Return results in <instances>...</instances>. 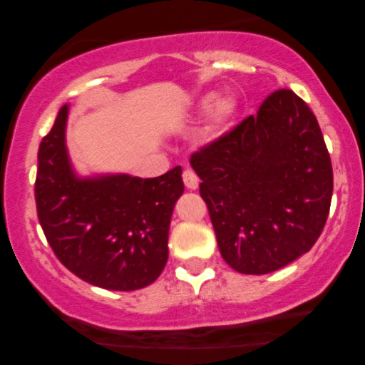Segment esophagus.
I'll return each instance as SVG.
<instances>
[{
  "mask_svg": "<svg viewBox=\"0 0 365 365\" xmlns=\"http://www.w3.org/2000/svg\"><path fill=\"white\" fill-rule=\"evenodd\" d=\"M183 183H185L187 188H190V190H195L197 187H199V177L195 175L194 170H185L183 171Z\"/></svg>",
  "mask_w": 365,
  "mask_h": 365,
  "instance_id": "1",
  "label": "esophagus"
}]
</instances>
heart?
<instances>
[{"mask_svg":"<svg viewBox=\"0 0 365 365\" xmlns=\"http://www.w3.org/2000/svg\"><path fill=\"white\" fill-rule=\"evenodd\" d=\"M199 108L200 111H209L211 108H215L212 110V127L215 130H223L228 125V121L235 116L238 104L232 96L217 99L216 94H207L200 99Z\"/></svg>","mask_w":365,"mask_h":365,"instance_id":"1","label":"heart"}]
</instances>
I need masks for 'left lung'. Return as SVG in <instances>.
I'll use <instances>...</instances> for the list:
<instances>
[{
	"label": "left lung",
	"mask_w": 365,
	"mask_h": 365,
	"mask_svg": "<svg viewBox=\"0 0 365 365\" xmlns=\"http://www.w3.org/2000/svg\"><path fill=\"white\" fill-rule=\"evenodd\" d=\"M230 267L267 274L309 252L329 215L333 168L311 108L274 91L257 115L190 156Z\"/></svg>",
	"instance_id": "1"
}]
</instances>
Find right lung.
Returning a JSON list of instances; mask_svg holds the SVG:
<instances>
[{
	"label": "right lung",
	"instance_id": "add662e5",
	"mask_svg": "<svg viewBox=\"0 0 365 365\" xmlns=\"http://www.w3.org/2000/svg\"><path fill=\"white\" fill-rule=\"evenodd\" d=\"M68 104L39 145L36 206L48 244L66 269L94 287L139 290L156 282L168 261L182 168L156 178L75 175L65 144Z\"/></svg>",
	"mask_w": 365,
	"mask_h": 365
}]
</instances>
